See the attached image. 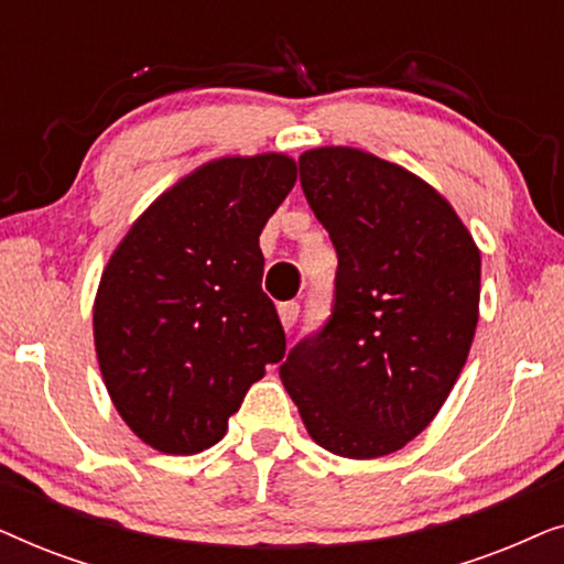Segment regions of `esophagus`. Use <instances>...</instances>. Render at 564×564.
<instances>
[{
  "mask_svg": "<svg viewBox=\"0 0 564 564\" xmlns=\"http://www.w3.org/2000/svg\"><path fill=\"white\" fill-rule=\"evenodd\" d=\"M276 313H280V321H282L284 330H290L292 326H295V321H297L300 305L295 303V300H290V303H280V307H276Z\"/></svg>",
  "mask_w": 564,
  "mask_h": 564,
  "instance_id": "34e87169",
  "label": "esophagus"
}]
</instances>
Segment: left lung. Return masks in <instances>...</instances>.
Wrapping results in <instances>:
<instances>
[{
  "instance_id": "obj_1",
  "label": "left lung",
  "mask_w": 564,
  "mask_h": 564,
  "mask_svg": "<svg viewBox=\"0 0 564 564\" xmlns=\"http://www.w3.org/2000/svg\"><path fill=\"white\" fill-rule=\"evenodd\" d=\"M300 182L338 253L336 305L280 377L315 444L384 457L434 421L465 367L480 249L442 192L369 151H305Z\"/></svg>"
}]
</instances>
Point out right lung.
<instances>
[{
    "instance_id": "right-lung-1",
    "label": "right lung",
    "mask_w": 564,
    "mask_h": 564,
    "mask_svg": "<svg viewBox=\"0 0 564 564\" xmlns=\"http://www.w3.org/2000/svg\"><path fill=\"white\" fill-rule=\"evenodd\" d=\"M297 182L288 153L220 156L153 199L107 261L95 349L120 419L164 454L218 444L284 330L259 236Z\"/></svg>"
}]
</instances>
